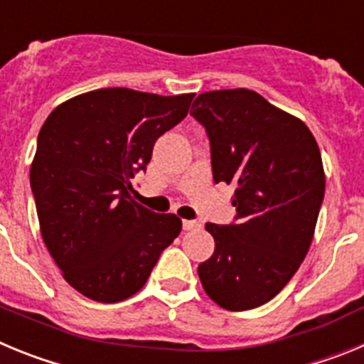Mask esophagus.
Here are the masks:
<instances>
[{"label": "esophagus", "instance_id": "obj_1", "mask_svg": "<svg viewBox=\"0 0 364 364\" xmlns=\"http://www.w3.org/2000/svg\"><path fill=\"white\" fill-rule=\"evenodd\" d=\"M182 228H184L186 231L198 230V228H200V222H198V220H184V222H182Z\"/></svg>", "mask_w": 364, "mask_h": 364}]
</instances>
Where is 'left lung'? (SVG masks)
Instances as JSON below:
<instances>
[{"label":"left lung","instance_id":"left-lung-1","mask_svg":"<svg viewBox=\"0 0 364 364\" xmlns=\"http://www.w3.org/2000/svg\"><path fill=\"white\" fill-rule=\"evenodd\" d=\"M191 117L205 127L215 182L235 186V224H205L215 252L198 266L218 306L244 311L272 301L314 239L324 198L321 151L304 122L250 89L198 95Z\"/></svg>","mask_w":364,"mask_h":364}]
</instances>
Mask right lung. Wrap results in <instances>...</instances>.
Masks as SVG:
<instances>
[{
    "label": "right lung",
    "mask_w": 364,
    "mask_h": 364,
    "mask_svg": "<svg viewBox=\"0 0 364 364\" xmlns=\"http://www.w3.org/2000/svg\"><path fill=\"white\" fill-rule=\"evenodd\" d=\"M195 95L111 87L74 96L45 120L31 166L43 242L63 279L98 302H120L149 279L182 220L133 200L154 142L186 118Z\"/></svg>",
    "instance_id": "right-lung-1"
}]
</instances>
